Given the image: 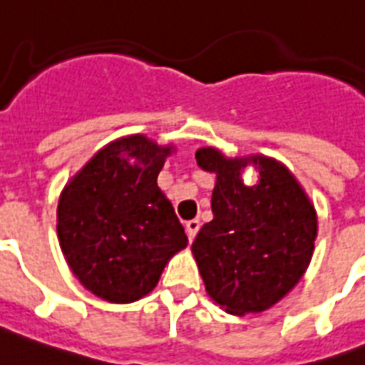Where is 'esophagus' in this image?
Listing matches in <instances>:
<instances>
[{"instance_id": "34e87169", "label": "esophagus", "mask_w": 365, "mask_h": 365, "mask_svg": "<svg viewBox=\"0 0 365 365\" xmlns=\"http://www.w3.org/2000/svg\"><path fill=\"white\" fill-rule=\"evenodd\" d=\"M186 235H188V240L190 242H192V240L195 239V235H197V231H200V227H201V222L197 218H194V220H188V222H186Z\"/></svg>"}]
</instances>
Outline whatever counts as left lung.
Returning <instances> with one entry per match:
<instances>
[{
  "instance_id": "8db88e82",
  "label": "left lung",
  "mask_w": 365,
  "mask_h": 365,
  "mask_svg": "<svg viewBox=\"0 0 365 365\" xmlns=\"http://www.w3.org/2000/svg\"><path fill=\"white\" fill-rule=\"evenodd\" d=\"M201 170L216 173L212 215L192 244L209 297L233 315L259 313L300 282L313 255L317 215L282 162L267 156L225 158L218 149L195 153ZM254 163L258 185L242 171Z\"/></svg>"
}]
</instances>
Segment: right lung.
<instances>
[{"mask_svg":"<svg viewBox=\"0 0 365 365\" xmlns=\"http://www.w3.org/2000/svg\"><path fill=\"white\" fill-rule=\"evenodd\" d=\"M173 147L143 134L102 147L61 192L57 237L80 284L102 300L128 304L156 287L188 239L156 185Z\"/></svg>","mask_w":365,"mask_h":365,"instance_id":"1","label":"right lung"}]
</instances>
